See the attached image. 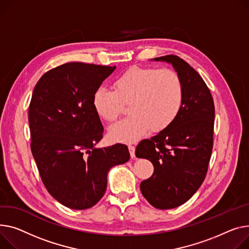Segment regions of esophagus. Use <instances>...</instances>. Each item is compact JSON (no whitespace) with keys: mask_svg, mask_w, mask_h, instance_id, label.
I'll return each instance as SVG.
<instances>
[{"mask_svg":"<svg viewBox=\"0 0 249 249\" xmlns=\"http://www.w3.org/2000/svg\"><path fill=\"white\" fill-rule=\"evenodd\" d=\"M128 149H129L131 158H134L135 157V147L134 146H128Z\"/></svg>","mask_w":249,"mask_h":249,"instance_id":"esophagus-1","label":"esophagus"}]
</instances>
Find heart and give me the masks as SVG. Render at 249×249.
<instances>
[{"label": "heart", "instance_id": "obj_1", "mask_svg": "<svg viewBox=\"0 0 249 249\" xmlns=\"http://www.w3.org/2000/svg\"><path fill=\"white\" fill-rule=\"evenodd\" d=\"M114 91L95 90L92 104L100 118L113 122L129 105L128 118L109 128L112 140L133 143L150 130L161 131L171 125L183 105V83L177 72L155 67H132L114 81Z\"/></svg>", "mask_w": 249, "mask_h": 249}]
</instances>
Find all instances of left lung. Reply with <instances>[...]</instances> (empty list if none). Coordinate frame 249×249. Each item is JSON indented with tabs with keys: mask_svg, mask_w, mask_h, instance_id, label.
Here are the masks:
<instances>
[{
	"mask_svg": "<svg viewBox=\"0 0 249 249\" xmlns=\"http://www.w3.org/2000/svg\"><path fill=\"white\" fill-rule=\"evenodd\" d=\"M171 64L184 88L183 105L177 118L151 139L136 147L138 158L151 161L154 172L141 182L142 195L158 209L185 203L204 181L213 147L214 103L205 82L178 56L151 59Z\"/></svg>",
	"mask_w": 249,
	"mask_h": 249,
	"instance_id": "obj_1",
	"label": "left lung"
}]
</instances>
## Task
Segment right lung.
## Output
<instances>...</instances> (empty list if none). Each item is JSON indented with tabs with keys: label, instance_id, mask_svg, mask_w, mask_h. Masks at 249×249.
Listing matches in <instances>:
<instances>
[{
	"label": "right lung",
	"instance_id": "add662e5",
	"mask_svg": "<svg viewBox=\"0 0 249 249\" xmlns=\"http://www.w3.org/2000/svg\"><path fill=\"white\" fill-rule=\"evenodd\" d=\"M116 67L71 62L45 73L29 106L31 150L48 192L66 207L94 206L107 174L130 159L128 147L95 148L104 128L95 112V90Z\"/></svg>",
	"mask_w": 249,
	"mask_h": 249
}]
</instances>
